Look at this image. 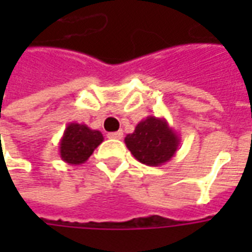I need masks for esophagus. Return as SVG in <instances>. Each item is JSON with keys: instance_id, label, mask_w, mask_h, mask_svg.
<instances>
[{"instance_id": "1", "label": "esophagus", "mask_w": 252, "mask_h": 252, "mask_svg": "<svg viewBox=\"0 0 252 252\" xmlns=\"http://www.w3.org/2000/svg\"><path fill=\"white\" fill-rule=\"evenodd\" d=\"M108 137L109 139H123V131L110 132V133H108Z\"/></svg>"}]
</instances>
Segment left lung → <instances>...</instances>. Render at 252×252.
Instances as JSON below:
<instances>
[{
  "mask_svg": "<svg viewBox=\"0 0 252 252\" xmlns=\"http://www.w3.org/2000/svg\"><path fill=\"white\" fill-rule=\"evenodd\" d=\"M124 142L140 163L157 167L174 157L181 139L166 119L148 116L126 135Z\"/></svg>",
  "mask_w": 252,
  "mask_h": 252,
  "instance_id": "1",
  "label": "left lung"
}]
</instances>
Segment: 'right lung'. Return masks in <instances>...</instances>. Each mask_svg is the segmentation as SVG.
Returning a JSON list of instances; mask_svg holds the SVG:
<instances>
[{"label":"right lung","instance_id":"add662e5","mask_svg":"<svg viewBox=\"0 0 252 252\" xmlns=\"http://www.w3.org/2000/svg\"><path fill=\"white\" fill-rule=\"evenodd\" d=\"M104 142L102 133L86 124L68 123L59 142V154L68 164L85 163L94 150Z\"/></svg>","mask_w":252,"mask_h":252}]
</instances>
